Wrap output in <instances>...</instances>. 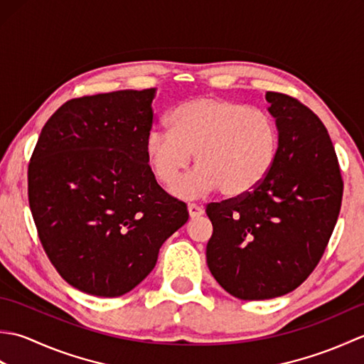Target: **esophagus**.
Returning <instances> with one entry per match:
<instances>
[{"mask_svg": "<svg viewBox=\"0 0 364 364\" xmlns=\"http://www.w3.org/2000/svg\"><path fill=\"white\" fill-rule=\"evenodd\" d=\"M188 211H189L191 219H196V218H200V215L203 214V208L196 205V203H189L188 205Z\"/></svg>", "mask_w": 364, "mask_h": 364, "instance_id": "1", "label": "esophagus"}]
</instances>
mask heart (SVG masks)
<instances>
[{"label":"heart","mask_w":364,"mask_h":364,"mask_svg":"<svg viewBox=\"0 0 364 364\" xmlns=\"http://www.w3.org/2000/svg\"><path fill=\"white\" fill-rule=\"evenodd\" d=\"M170 129H151L145 156L153 175L172 186L194 154L197 168L173 186L183 198L219 189L245 197L264 183L277 164L282 133L272 115L235 100L197 97L176 106Z\"/></svg>","instance_id":"1"}]
</instances>
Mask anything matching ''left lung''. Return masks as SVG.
I'll use <instances>...</instances> for the list:
<instances>
[{
	"instance_id": "1",
	"label": "left lung",
	"mask_w": 364,
	"mask_h": 364,
	"mask_svg": "<svg viewBox=\"0 0 364 364\" xmlns=\"http://www.w3.org/2000/svg\"><path fill=\"white\" fill-rule=\"evenodd\" d=\"M282 133L277 164L252 194L210 203L206 262L241 300L280 297L318 266L336 225L343 178L327 128L297 98L267 92Z\"/></svg>"
}]
</instances>
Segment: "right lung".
<instances>
[{"instance_id":"obj_1","label":"right lung","mask_w":364,"mask_h":364,"mask_svg":"<svg viewBox=\"0 0 364 364\" xmlns=\"http://www.w3.org/2000/svg\"><path fill=\"white\" fill-rule=\"evenodd\" d=\"M153 98L154 89H144L68 100L45 123L29 161V208L46 257L90 296L136 288L189 219L145 156Z\"/></svg>"}]
</instances>
